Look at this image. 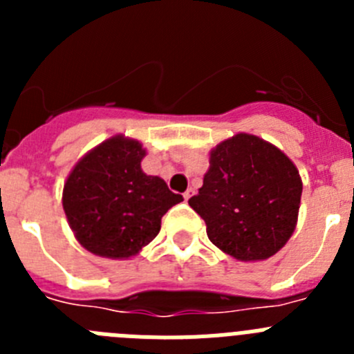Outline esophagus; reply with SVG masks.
Wrapping results in <instances>:
<instances>
[{"label":"esophagus","instance_id":"obj_1","mask_svg":"<svg viewBox=\"0 0 354 354\" xmlns=\"http://www.w3.org/2000/svg\"><path fill=\"white\" fill-rule=\"evenodd\" d=\"M193 195H195V189H193V187H189V189H186V193H184V200H189Z\"/></svg>","mask_w":354,"mask_h":354}]
</instances>
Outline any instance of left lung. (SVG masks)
<instances>
[{
	"label": "left lung",
	"mask_w": 354,
	"mask_h": 354,
	"mask_svg": "<svg viewBox=\"0 0 354 354\" xmlns=\"http://www.w3.org/2000/svg\"><path fill=\"white\" fill-rule=\"evenodd\" d=\"M303 183L273 143L239 133L209 152V170L193 211L214 246L237 261H266L286 246L298 223Z\"/></svg>",
	"instance_id": "left-lung-1"
}]
</instances>
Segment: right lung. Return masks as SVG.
I'll list each match as a JSON object with an SVG mask.
<instances>
[{
    "mask_svg": "<svg viewBox=\"0 0 354 354\" xmlns=\"http://www.w3.org/2000/svg\"><path fill=\"white\" fill-rule=\"evenodd\" d=\"M145 154L138 140L115 134L68 174L62 195L65 216L77 243L93 255H138L159 234L162 214L183 202L161 177L142 170Z\"/></svg>",
    "mask_w": 354,
    "mask_h": 354,
    "instance_id": "obj_1",
    "label": "right lung"
}]
</instances>
